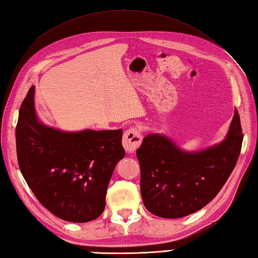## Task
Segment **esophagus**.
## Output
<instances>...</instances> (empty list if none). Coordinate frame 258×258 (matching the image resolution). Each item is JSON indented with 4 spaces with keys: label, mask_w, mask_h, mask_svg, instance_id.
<instances>
[{
    "label": "esophagus",
    "mask_w": 258,
    "mask_h": 258,
    "mask_svg": "<svg viewBox=\"0 0 258 258\" xmlns=\"http://www.w3.org/2000/svg\"><path fill=\"white\" fill-rule=\"evenodd\" d=\"M142 143V132L138 127H131L123 136V147L127 153H133Z\"/></svg>",
    "instance_id": "1"
}]
</instances>
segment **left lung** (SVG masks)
Here are the masks:
<instances>
[{"label": "left lung", "mask_w": 258, "mask_h": 258, "mask_svg": "<svg viewBox=\"0 0 258 258\" xmlns=\"http://www.w3.org/2000/svg\"><path fill=\"white\" fill-rule=\"evenodd\" d=\"M242 143L236 108L225 140L204 151L185 152L161 134L145 136L136 156L146 210L158 217L179 218L206 206L233 172Z\"/></svg>", "instance_id": "left-lung-1"}]
</instances>
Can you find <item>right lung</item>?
<instances>
[{"instance_id": "add662e5", "label": "right lung", "mask_w": 258, "mask_h": 258, "mask_svg": "<svg viewBox=\"0 0 258 258\" xmlns=\"http://www.w3.org/2000/svg\"><path fill=\"white\" fill-rule=\"evenodd\" d=\"M31 86L16 125L18 162L38 202L64 221L95 220L105 208L109 179L125 156L123 130L62 132L42 124Z\"/></svg>"}]
</instances>
